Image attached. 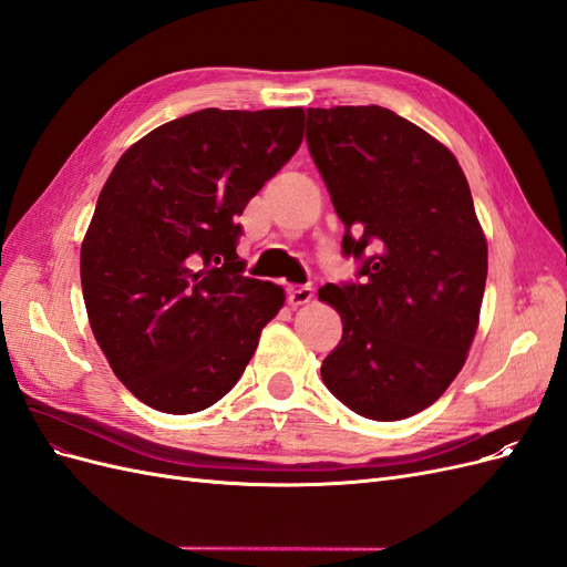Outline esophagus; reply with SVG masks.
I'll return each instance as SVG.
<instances>
[{
  "instance_id": "esophagus-1",
  "label": "esophagus",
  "mask_w": 567,
  "mask_h": 567,
  "mask_svg": "<svg viewBox=\"0 0 567 567\" xmlns=\"http://www.w3.org/2000/svg\"><path fill=\"white\" fill-rule=\"evenodd\" d=\"M315 298V288L312 286H296V288H288V305L290 307H300L307 305Z\"/></svg>"
}]
</instances>
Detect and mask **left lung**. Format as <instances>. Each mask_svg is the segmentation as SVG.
<instances>
[{
    "label": "left lung",
    "mask_w": 567,
    "mask_h": 567,
    "mask_svg": "<svg viewBox=\"0 0 567 567\" xmlns=\"http://www.w3.org/2000/svg\"><path fill=\"white\" fill-rule=\"evenodd\" d=\"M307 146L362 284H326L342 319L321 379L373 421L431 406L463 369L487 279L466 175L435 136L383 106L307 109Z\"/></svg>",
    "instance_id": "obj_1"
}]
</instances>
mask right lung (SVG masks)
Instances as JSON below:
<instances>
[{
    "mask_svg": "<svg viewBox=\"0 0 567 567\" xmlns=\"http://www.w3.org/2000/svg\"><path fill=\"white\" fill-rule=\"evenodd\" d=\"M302 120V109H203L115 163L80 279L99 348L136 400L194 414L241 379L286 293L244 277L236 219L298 151Z\"/></svg>",
    "mask_w": 567,
    "mask_h": 567,
    "instance_id": "1",
    "label": "right lung"
}]
</instances>
